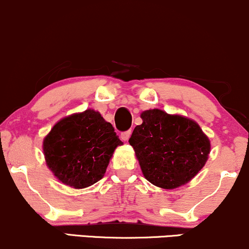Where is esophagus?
I'll return each mask as SVG.
<instances>
[{
	"instance_id": "1",
	"label": "esophagus",
	"mask_w": 249,
	"mask_h": 249,
	"mask_svg": "<svg viewBox=\"0 0 249 249\" xmlns=\"http://www.w3.org/2000/svg\"><path fill=\"white\" fill-rule=\"evenodd\" d=\"M130 134H131L130 130H127V131H124V133H121V140L124 141V142H127V141L129 140Z\"/></svg>"
}]
</instances>
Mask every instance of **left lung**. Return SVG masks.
<instances>
[{"label": "left lung", "mask_w": 249, "mask_h": 249, "mask_svg": "<svg viewBox=\"0 0 249 249\" xmlns=\"http://www.w3.org/2000/svg\"><path fill=\"white\" fill-rule=\"evenodd\" d=\"M129 139L144 178L162 189H176L194 178L209 158L211 144L194 120L153 108L141 113Z\"/></svg>", "instance_id": "left-lung-1"}]
</instances>
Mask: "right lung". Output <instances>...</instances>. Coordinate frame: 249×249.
Wrapping results in <instances>:
<instances>
[{
    "label": "right lung",
    "mask_w": 249,
    "mask_h": 249,
    "mask_svg": "<svg viewBox=\"0 0 249 249\" xmlns=\"http://www.w3.org/2000/svg\"><path fill=\"white\" fill-rule=\"evenodd\" d=\"M121 141L98 110L89 108L62 118L45 136L42 150L54 177L75 189L103 179Z\"/></svg>",
    "instance_id": "1"
}]
</instances>
